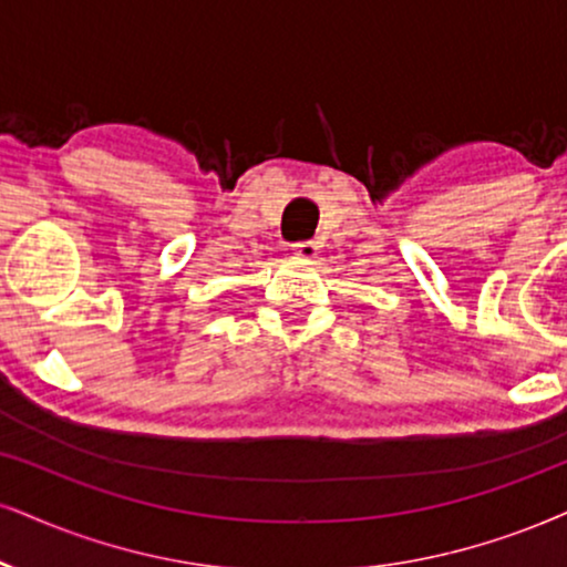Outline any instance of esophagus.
<instances>
[{
  "label": "esophagus",
  "instance_id": "1",
  "mask_svg": "<svg viewBox=\"0 0 567 567\" xmlns=\"http://www.w3.org/2000/svg\"><path fill=\"white\" fill-rule=\"evenodd\" d=\"M291 249H295V255L302 257V260H316L320 247H318V241H297Z\"/></svg>",
  "mask_w": 567,
  "mask_h": 567
}]
</instances>
